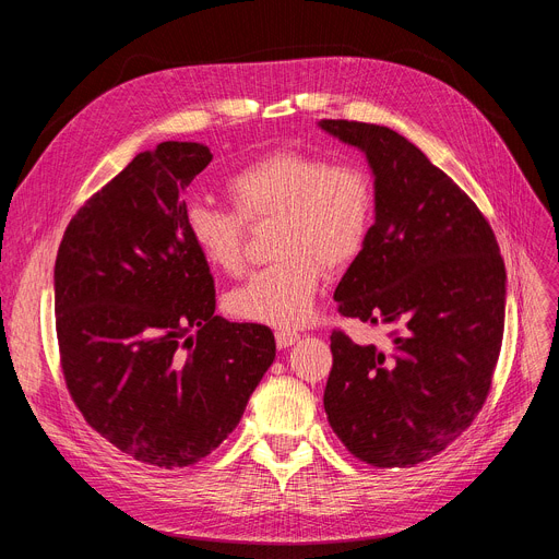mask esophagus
<instances>
[{
	"label": "esophagus",
	"mask_w": 559,
	"mask_h": 559,
	"mask_svg": "<svg viewBox=\"0 0 559 559\" xmlns=\"http://www.w3.org/2000/svg\"><path fill=\"white\" fill-rule=\"evenodd\" d=\"M299 340V333L297 331H287V329H281V331H276V346L278 348H287V346H292Z\"/></svg>",
	"instance_id": "esophagus-1"
}]
</instances>
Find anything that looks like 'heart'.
Here are the masks:
<instances>
[{
  "mask_svg": "<svg viewBox=\"0 0 559 559\" xmlns=\"http://www.w3.org/2000/svg\"><path fill=\"white\" fill-rule=\"evenodd\" d=\"M233 209L194 199L186 209L188 238L209 267L238 274L248 224L278 219L270 267L228 292L226 310L251 324L295 329L312 314L324 264L354 262L373 226V188L365 169L278 150L235 171L226 183Z\"/></svg>",
  "mask_w": 559,
  "mask_h": 559,
  "instance_id": "heart-1",
  "label": "heart"
}]
</instances>
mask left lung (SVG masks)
Returning <instances> with one entry per match:
<instances>
[{
	"mask_svg": "<svg viewBox=\"0 0 559 559\" xmlns=\"http://www.w3.org/2000/svg\"><path fill=\"white\" fill-rule=\"evenodd\" d=\"M365 152L376 222L342 276L344 317L394 331L388 348L333 331L324 407L358 460L415 466L472 426L489 394L506 326V264L478 205L396 131L321 120Z\"/></svg>",
	"mask_w": 559,
	"mask_h": 559,
	"instance_id": "1",
	"label": "left lung"
}]
</instances>
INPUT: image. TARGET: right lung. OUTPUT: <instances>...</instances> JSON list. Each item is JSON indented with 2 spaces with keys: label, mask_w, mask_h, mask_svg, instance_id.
I'll list each match as a JSON object with an SVG mask.
<instances>
[{
  "label": "right lung",
  "mask_w": 559,
  "mask_h": 559,
  "mask_svg": "<svg viewBox=\"0 0 559 559\" xmlns=\"http://www.w3.org/2000/svg\"><path fill=\"white\" fill-rule=\"evenodd\" d=\"M213 160L160 142L87 199L53 267L61 367L87 426L160 468L211 455L276 358L274 333L215 314V281L186 230V188Z\"/></svg>",
  "instance_id": "obj_1"
}]
</instances>
